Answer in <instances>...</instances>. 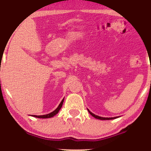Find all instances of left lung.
Instances as JSON below:
<instances>
[{"label":"left lung","mask_w":151,"mask_h":151,"mask_svg":"<svg viewBox=\"0 0 151 151\" xmlns=\"http://www.w3.org/2000/svg\"><path fill=\"white\" fill-rule=\"evenodd\" d=\"M88 113H89L93 117H95V118L98 119H101V120H109V119H115V118H117V117H100V116H98V115H96L93 114V113L91 112V111L88 110Z\"/></svg>","instance_id":"8db88e82"}]
</instances>
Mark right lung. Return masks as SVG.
<instances>
[{
    "mask_svg": "<svg viewBox=\"0 0 151 151\" xmlns=\"http://www.w3.org/2000/svg\"><path fill=\"white\" fill-rule=\"evenodd\" d=\"M63 102H64V99L63 100L61 101V102L60 103L59 106H58V108L55 109V111H53V112H51L50 113H49V114H47V115H32V116H34L35 117H38V118H50V117H52L54 116L57 114L59 112V111L60 110L62 106H63Z\"/></svg>",
    "mask_w": 151,
    "mask_h": 151,
    "instance_id": "add662e5",
    "label": "right lung"
}]
</instances>
